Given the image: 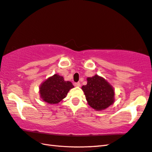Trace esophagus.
<instances>
[{
    "mask_svg": "<svg viewBox=\"0 0 152 152\" xmlns=\"http://www.w3.org/2000/svg\"><path fill=\"white\" fill-rule=\"evenodd\" d=\"M74 86H76V87H80V86H81V84H80V82L74 83Z\"/></svg>",
    "mask_w": 152,
    "mask_h": 152,
    "instance_id": "34e87169",
    "label": "esophagus"
}]
</instances>
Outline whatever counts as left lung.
<instances>
[{
	"label": "left lung",
	"instance_id": "1",
	"mask_svg": "<svg viewBox=\"0 0 152 152\" xmlns=\"http://www.w3.org/2000/svg\"><path fill=\"white\" fill-rule=\"evenodd\" d=\"M87 82L82 89L91 107L96 111H102L114 103L115 90L105 79L96 74L88 77Z\"/></svg>",
	"mask_w": 152,
	"mask_h": 152
}]
</instances>
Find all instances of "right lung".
Here are the masks:
<instances>
[{
    "label": "right lung",
    "mask_w": 152,
    "mask_h": 152,
    "mask_svg": "<svg viewBox=\"0 0 152 152\" xmlns=\"http://www.w3.org/2000/svg\"><path fill=\"white\" fill-rule=\"evenodd\" d=\"M73 88L72 82L64 81L63 77L55 74L41 84L40 97L49 104H56L66 97L68 92Z\"/></svg>",
    "instance_id": "right-lung-1"
}]
</instances>
